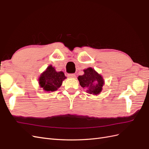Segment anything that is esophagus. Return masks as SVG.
Returning a JSON list of instances; mask_svg holds the SVG:
<instances>
[{
    "mask_svg": "<svg viewBox=\"0 0 149 149\" xmlns=\"http://www.w3.org/2000/svg\"><path fill=\"white\" fill-rule=\"evenodd\" d=\"M68 76L69 78H74L76 77V75L73 73L72 74H68Z\"/></svg>",
    "mask_w": 149,
    "mask_h": 149,
    "instance_id": "34e87169",
    "label": "esophagus"
}]
</instances>
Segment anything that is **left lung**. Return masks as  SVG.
Wrapping results in <instances>:
<instances>
[{"label": "left lung", "instance_id": "obj_1", "mask_svg": "<svg viewBox=\"0 0 149 149\" xmlns=\"http://www.w3.org/2000/svg\"><path fill=\"white\" fill-rule=\"evenodd\" d=\"M84 74L78 76V80L81 86L87 89V93L93 95H97L102 89L104 81L103 78L92 68L84 70Z\"/></svg>", "mask_w": 149, "mask_h": 149}]
</instances>
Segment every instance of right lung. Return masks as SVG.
<instances>
[{
    "label": "right lung",
    "mask_w": 149,
    "mask_h": 149,
    "mask_svg": "<svg viewBox=\"0 0 149 149\" xmlns=\"http://www.w3.org/2000/svg\"><path fill=\"white\" fill-rule=\"evenodd\" d=\"M66 78L63 72L56 71L52 65L47 67L38 79L40 86L47 92L55 91L59 88Z\"/></svg>",
    "instance_id": "obj_1"
}]
</instances>
